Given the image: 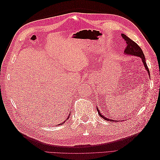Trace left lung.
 I'll return each instance as SVG.
<instances>
[{
  "mask_svg": "<svg viewBox=\"0 0 160 160\" xmlns=\"http://www.w3.org/2000/svg\"><path fill=\"white\" fill-rule=\"evenodd\" d=\"M122 37L123 38V39L125 41V42H126V45L127 47H125V49L124 51V53L126 55H134V56H137L139 57L142 59L143 63L145 66V68L147 70V71L148 72V73L149 75V69L148 67V65L146 64V58H145L144 54L141 48L139 47V45L137 44L136 42H135L133 41H132L131 38H129L128 37H127L124 34H122ZM98 113L99 115V116H101V118H103L104 119L107 120V121H109V122H116L115 120H113L112 119H109L105 118L104 115H101V113L99 112V110L98 109Z\"/></svg>",
  "mask_w": 160,
  "mask_h": 160,
  "instance_id": "left-lung-1",
  "label": "left lung"
}]
</instances>
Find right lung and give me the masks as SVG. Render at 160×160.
<instances>
[{
	"mask_svg": "<svg viewBox=\"0 0 160 160\" xmlns=\"http://www.w3.org/2000/svg\"><path fill=\"white\" fill-rule=\"evenodd\" d=\"M69 118V117H68V118H67V119H68V118ZM65 122H62V123H61V124H62V123H65ZM59 125H60V124H59Z\"/></svg>",
	"mask_w": 160,
	"mask_h": 160,
	"instance_id": "add662e5",
	"label": "right lung"
}]
</instances>
